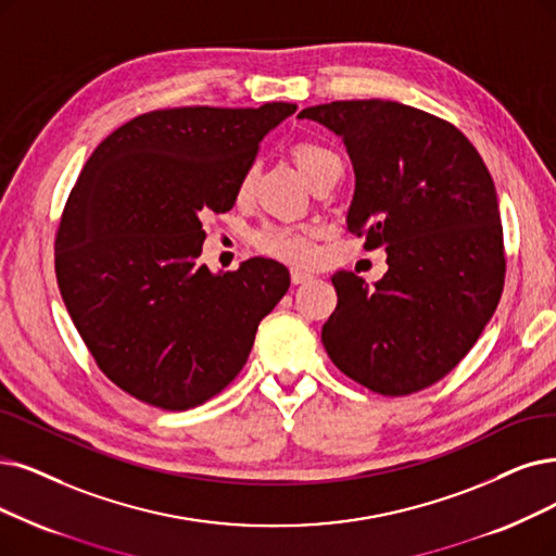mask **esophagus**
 I'll return each mask as SVG.
<instances>
[{
  "label": "esophagus",
  "mask_w": 556,
  "mask_h": 556,
  "mask_svg": "<svg viewBox=\"0 0 556 556\" xmlns=\"http://www.w3.org/2000/svg\"><path fill=\"white\" fill-rule=\"evenodd\" d=\"M307 280H313V276L305 274V271H299V269H292V282H294V285H303V282H307Z\"/></svg>",
  "instance_id": "obj_1"
}]
</instances>
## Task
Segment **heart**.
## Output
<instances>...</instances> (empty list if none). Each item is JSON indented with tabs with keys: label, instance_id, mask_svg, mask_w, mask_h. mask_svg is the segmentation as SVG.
I'll use <instances>...</instances> for the list:
<instances>
[{
	"label": "heart",
	"instance_id": "b5f03b06",
	"mask_svg": "<svg viewBox=\"0 0 556 556\" xmlns=\"http://www.w3.org/2000/svg\"><path fill=\"white\" fill-rule=\"evenodd\" d=\"M292 160L299 166V170L305 175L309 185H315L319 177L326 173L342 168V162L336 152L328 146L317 141H299L292 148ZM257 168L249 166L241 173L237 182V198L239 201H249L253 187H255ZM253 247L276 260H282L287 264L305 266L313 260V237H309L307 228H294V226H264L253 235Z\"/></svg>",
	"mask_w": 556,
	"mask_h": 556
}]
</instances>
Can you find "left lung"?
Masks as SVG:
<instances>
[{
  "label": "left lung",
  "instance_id": "obj_1",
  "mask_svg": "<svg viewBox=\"0 0 556 556\" xmlns=\"http://www.w3.org/2000/svg\"><path fill=\"white\" fill-rule=\"evenodd\" d=\"M299 118L342 137L355 173L346 228L388 253L371 290L351 271L332 276L324 349L371 392L425 390L468 355L504 290L493 177L463 131L402 102L340 100Z\"/></svg>",
  "mask_w": 556,
  "mask_h": 556
}]
</instances>
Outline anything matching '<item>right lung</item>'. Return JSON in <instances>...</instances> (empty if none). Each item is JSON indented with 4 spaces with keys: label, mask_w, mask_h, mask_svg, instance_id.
Here are the masks:
<instances>
[{
    "label": "right lung",
    "mask_w": 556,
    "mask_h": 556,
    "mask_svg": "<svg viewBox=\"0 0 556 556\" xmlns=\"http://www.w3.org/2000/svg\"><path fill=\"white\" fill-rule=\"evenodd\" d=\"M294 111L157 109L84 164L56 230V282L98 367L139 402L205 404L247 365L260 321L290 290L276 260L212 274L198 257L203 218L232 210L260 141Z\"/></svg>",
    "instance_id": "1"
}]
</instances>
